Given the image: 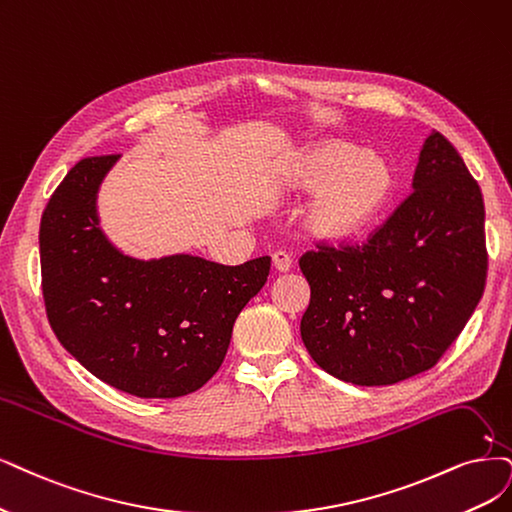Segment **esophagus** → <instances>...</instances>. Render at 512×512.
Masks as SVG:
<instances>
[{"label":"esophagus","mask_w":512,"mask_h":512,"mask_svg":"<svg viewBox=\"0 0 512 512\" xmlns=\"http://www.w3.org/2000/svg\"><path fill=\"white\" fill-rule=\"evenodd\" d=\"M272 263L278 272H289L293 268V255L287 251H276L272 255Z\"/></svg>","instance_id":"1"}]
</instances>
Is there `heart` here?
I'll return each mask as SVG.
<instances>
[{
	"label": "heart",
	"instance_id": "b5f03b06",
	"mask_svg": "<svg viewBox=\"0 0 512 512\" xmlns=\"http://www.w3.org/2000/svg\"><path fill=\"white\" fill-rule=\"evenodd\" d=\"M278 185L289 194L316 189L304 213L306 232L323 242H342L369 230L384 213L394 192V173L380 154L323 141L282 164Z\"/></svg>",
	"mask_w": 512,
	"mask_h": 512
}]
</instances>
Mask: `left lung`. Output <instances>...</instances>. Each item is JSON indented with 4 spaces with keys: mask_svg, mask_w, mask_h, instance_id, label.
Here are the masks:
<instances>
[{
    "mask_svg": "<svg viewBox=\"0 0 512 512\" xmlns=\"http://www.w3.org/2000/svg\"><path fill=\"white\" fill-rule=\"evenodd\" d=\"M310 285L301 339L342 382L390 386L441 361L487 278L481 187L441 132L426 139L413 192L365 242L299 257Z\"/></svg>",
    "mask_w": 512,
    "mask_h": 512,
    "instance_id": "8db88e82",
    "label": "left lung"
}]
</instances>
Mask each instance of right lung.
<instances>
[{
  "label": "right lung",
  "instance_id": "obj_1",
  "mask_svg": "<svg viewBox=\"0 0 512 512\" xmlns=\"http://www.w3.org/2000/svg\"><path fill=\"white\" fill-rule=\"evenodd\" d=\"M118 154L75 164L40 223L42 293L65 350L101 382L139 399H177L219 371L240 310L272 259L219 266L192 255L139 261L97 227L94 196Z\"/></svg>",
  "mask_w": 512,
  "mask_h": 512
}]
</instances>
